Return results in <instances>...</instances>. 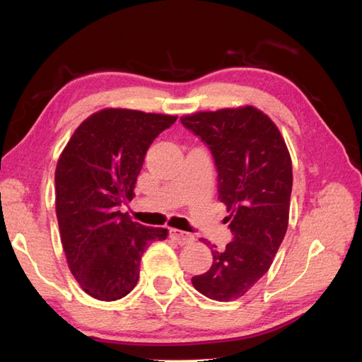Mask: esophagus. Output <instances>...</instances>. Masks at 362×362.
I'll use <instances>...</instances> for the list:
<instances>
[{"mask_svg": "<svg viewBox=\"0 0 362 362\" xmlns=\"http://www.w3.org/2000/svg\"><path fill=\"white\" fill-rule=\"evenodd\" d=\"M169 232H171V236L180 245H185V244H189V243L194 241V235L193 233L183 232V230H179V228H171V230H169Z\"/></svg>", "mask_w": 362, "mask_h": 362, "instance_id": "esophagus-1", "label": "esophagus"}]
</instances>
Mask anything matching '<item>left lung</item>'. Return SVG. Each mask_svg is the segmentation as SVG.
Listing matches in <instances>:
<instances>
[{"instance_id": "1", "label": "left lung", "mask_w": 362, "mask_h": 362, "mask_svg": "<svg viewBox=\"0 0 362 362\" xmlns=\"http://www.w3.org/2000/svg\"><path fill=\"white\" fill-rule=\"evenodd\" d=\"M180 121L209 144L219 173V199L230 213L233 233L224 250L211 249L209 271L191 281L205 297L230 302L269 271L286 235L291 156L275 122L253 105L196 112Z\"/></svg>"}]
</instances>
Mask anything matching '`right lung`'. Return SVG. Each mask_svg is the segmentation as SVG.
I'll use <instances>...</instances> for the list:
<instances>
[{"mask_svg": "<svg viewBox=\"0 0 362 362\" xmlns=\"http://www.w3.org/2000/svg\"><path fill=\"white\" fill-rule=\"evenodd\" d=\"M174 115L103 109L83 119L56 168V213L68 267L93 298L113 302L135 288L140 259L168 228L132 221L119 205L134 199L144 156Z\"/></svg>", "mask_w": 362, "mask_h": 362, "instance_id": "add662e5", "label": "right lung"}]
</instances>
